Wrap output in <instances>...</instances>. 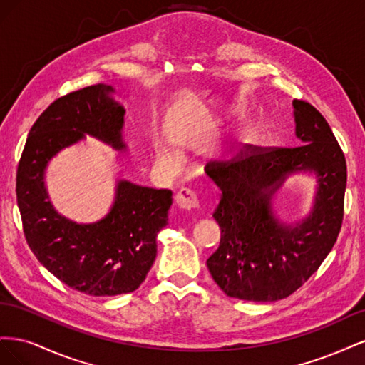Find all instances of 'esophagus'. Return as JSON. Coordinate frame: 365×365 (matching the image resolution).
Returning <instances> with one entry per match:
<instances>
[{"mask_svg": "<svg viewBox=\"0 0 365 365\" xmlns=\"http://www.w3.org/2000/svg\"><path fill=\"white\" fill-rule=\"evenodd\" d=\"M175 202L181 210H193L200 207L197 195L190 189H180V192L175 196Z\"/></svg>", "mask_w": 365, "mask_h": 365, "instance_id": "obj_1", "label": "esophagus"}]
</instances>
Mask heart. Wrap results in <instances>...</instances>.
Masks as SVG:
<instances>
[{
	"instance_id": "1",
	"label": "heart",
	"mask_w": 365,
	"mask_h": 365,
	"mask_svg": "<svg viewBox=\"0 0 365 365\" xmlns=\"http://www.w3.org/2000/svg\"><path fill=\"white\" fill-rule=\"evenodd\" d=\"M158 158L164 168H168L170 170H175L176 168H178V158L172 155V153H169V152H161Z\"/></svg>"
}]
</instances>
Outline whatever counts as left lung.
Returning a JSON list of instances; mask_svg holds the SVG:
<instances>
[{
  "instance_id": "obj_1",
  "label": "left lung",
  "mask_w": 365,
  "mask_h": 365,
  "mask_svg": "<svg viewBox=\"0 0 365 365\" xmlns=\"http://www.w3.org/2000/svg\"><path fill=\"white\" fill-rule=\"evenodd\" d=\"M297 148L247 145L230 161L208 163L219 187L213 217L220 244L208 257L213 280L228 297L275 302L289 297L327 257L344 217L346 157L326 118L309 102L294 101ZM315 170L319 193L313 215L294 227L272 215L270 197L291 171Z\"/></svg>"
}]
</instances>
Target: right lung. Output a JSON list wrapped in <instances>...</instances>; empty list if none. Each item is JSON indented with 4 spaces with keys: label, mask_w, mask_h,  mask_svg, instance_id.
<instances>
[{
    "label": "right lung",
    "mask_w": 365,
    "mask_h": 365,
    "mask_svg": "<svg viewBox=\"0 0 365 365\" xmlns=\"http://www.w3.org/2000/svg\"><path fill=\"white\" fill-rule=\"evenodd\" d=\"M109 85L85 86L56 98L33 123L16 172V201L27 244L54 277L96 297L135 291L157 257V235L168 225L172 192L120 181L102 220L79 225L54 212L43 187L51 157L83 134L123 149L125 109Z\"/></svg>",
    "instance_id": "add662e5"
}]
</instances>
